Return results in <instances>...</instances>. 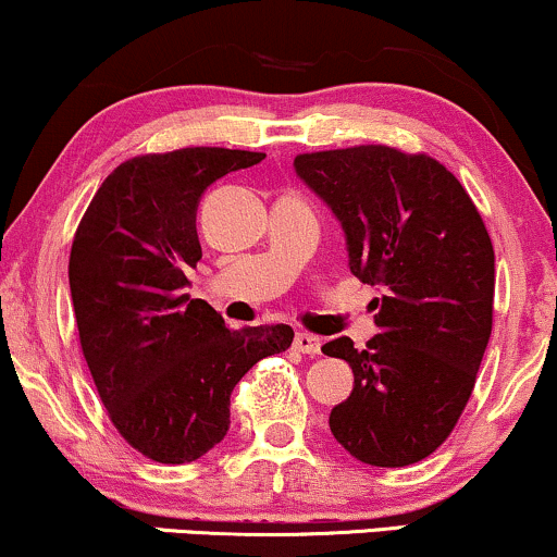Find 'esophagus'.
Instances as JSON below:
<instances>
[{
    "instance_id": "34e87169",
    "label": "esophagus",
    "mask_w": 557,
    "mask_h": 557,
    "mask_svg": "<svg viewBox=\"0 0 557 557\" xmlns=\"http://www.w3.org/2000/svg\"><path fill=\"white\" fill-rule=\"evenodd\" d=\"M293 347H296V350L304 352V355H319L321 352L319 337H313V334H308V332H298L296 339H293Z\"/></svg>"
}]
</instances>
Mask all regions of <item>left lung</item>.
Listing matches in <instances>:
<instances>
[{"label": "left lung", "mask_w": 557, "mask_h": 557, "mask_svg": "<svg viewBox=\"0 0 557 557\" xmlns=\"http://www.w3.org/2000/svg\"><path fill=\"white\" fill-rule=\"evenodd\" d=\"M296 173L345 231L347 264L381 287L379 334L321 350L352 368L330 414L334 438L371 467H407L448 438L470 399L493 330L495 253L451 171L386 145L306 152Z\"/></svg>", "instance_id": "1"}]
</instances>
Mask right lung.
Segmentation results:
<instances>
[{
  "instance_id": "add662e5",
  "label": "right lung",
  "mask_w": 557,
  "mask_h": 557,
  "mask_svg": "<svg viewBox=\"0 0 557 557\" xmlns=\"http://www.w3.org/2000/svg\"><path fill=\"white\" fill-rule=\"evenodd\" d=\"M264 152L184 147L126 160L100 184L70 253L79 345L124 441L160 465L205 457L231 425V392L293 343L287 324L227 330L189 272L202 259L197 207Z\"/></svg>"
}]
</instances>
